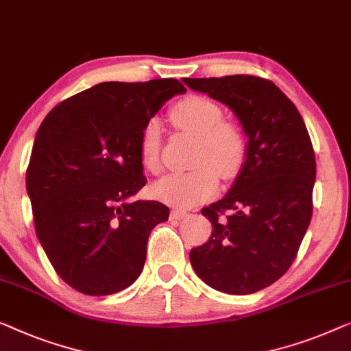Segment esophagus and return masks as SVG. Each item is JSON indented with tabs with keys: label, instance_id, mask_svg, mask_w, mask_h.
<instances>
[{
	"label": "esophagus",
	"instance_id": "34e87169",
	"mask_svg": "<svg viewBox=\"0 0 351 351\" xmlns=\"http://www.w3.org/2000/svg\"><path fill=\"white\" fill-rule=\"evenodd\" d=\"M169 217L172 218V220H180V218L186 217V212H185V210H182V209H172Z\"/></svg>",
	"mask_w": 351,
	"mask_h": 351
}]
</instances>
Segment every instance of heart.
<instances>
[{
	"label": "heart",
	"mask_w": 351,
	"mask_h": 351,
	"mask_svg": "<svg viewBox=\"0 0 351 351\" xmlns=\"http://www.w3.org/2000/svg\"><path fill=\"white\" fill-rule=\"evenodd\" d=\"M177 128L197 136L191 171L167 174L154 185L160 201L176 207H193L210 199L218 190V177L232 180L241 174L248 155V138L234 121L223 120V109L206 96L191 95L171 109ZM163 134L161 121L152 117L141 131L139 154L145 169L161 171Z\"/></svg>",
	"instance_id": "1"
}]
</instances>
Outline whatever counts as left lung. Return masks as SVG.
I'll list each match as a JSON object with an SVG mask.
<instances>
[{
	"label": "left lung",
	"instance_id": "1",
	"mask_svg": "<svg viewBox=\"0 0 351 351\" xmlns=\"http://www.w3.org/2000/svg\"><path fill=\"white\" fill-rule=\"evenodd\" d=\"M184 82L226 104L248 138L247 161L231 190L201 210L212 234L191 248V266L218 291L256 293L288 271L311 223L317 174L311 136L271 80L236 74Z\"/></svg>",
	"mask_w": 351,
	"mask_h": 351
}]
</instances>
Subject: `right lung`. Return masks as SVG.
I'll list each match as a JSON object with an SVG mask.
<instances>
[{"label":"right lung","mask_w":351,"mask_h":351,"mask_svg":"<svg viewBox=\"0 0 351 351\" xmlns=\"http://www.w3.org/2000/svg\"><path fill=\"white\" fill-rule=\"evenodd\" d=\"M185 91L177 79L103 82L40 123L27 169L34 228L55 272L79 293L114 294L141 276L150 232L169 217L158 201H133L147 184L141 131Z\"/></svg>","instance_id":"obj_1"}]
</instances>
